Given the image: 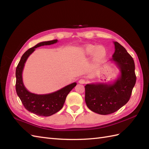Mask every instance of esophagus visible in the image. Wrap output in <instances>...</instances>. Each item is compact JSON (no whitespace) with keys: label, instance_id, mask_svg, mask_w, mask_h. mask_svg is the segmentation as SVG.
Wrapping results in <instances>:
<instances>
[{"label":"esophagus","instance_id":"1","mask_svg":"<svg viewBox=\"0 0 149 149\" xmlns=\"http://www.w3.org/2000/svg\"><path fill=\"white\" fill-rule=\"evenodd\" d=\"M86 82H87L86 79H83V78L79 79V83L80 84H86Z\"/></svg>","mask_w":149,"mask_h":149}]
</instances>
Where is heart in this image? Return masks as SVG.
I'll list each match as a JSON object with an SVG mask.
<instances>
[{
	"mask_svg": "<svg viewBox=\"0 0 149 149\" xmlns=\"http://www.w3.org/2000/svg\"><path fill=\"white\" fill-rule=\"evenodd\" d=\"M94 52V55L97 57H101L105 55L106 49L103 47H98L96 48V46L89 45L85 47L84 52L87 55H91Z\"/></svg>",
	"mask_w": 149,
	"mask_h": 149,
	"instance_id": "1",
	"label": "heart"
}]
</instances>
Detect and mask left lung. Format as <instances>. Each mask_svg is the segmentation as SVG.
<instances>
[{
	"mask_svg": "<svg viewBox=\"0 0 149 149\" xmlns=\"http://www.w3.org/2000/svg\"><path fill=\"white\" fill-rule=\"evenodd\" d=\"M112 60L121 71L120 77L113 84H97L85 86V101L90 110L101 115L114 113L130 100L136 82L132 57L118 42H114Z\"/></svg>",
	"mask_w": 149,
	"mask_h": 149,
	"instance_id": "left-lung-1",
	"label": "left lung"
}]
</instances>
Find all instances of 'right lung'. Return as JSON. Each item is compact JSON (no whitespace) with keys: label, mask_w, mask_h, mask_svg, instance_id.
Returning <instances> with one entry per match:
<instances>
[{"label":"right lung","mask_w":149,"mask_h":149,"mask_svg":"<svg viewBox=\"0 0 149 149\" xmlns=\"http://www.w3.org/2000/svg\"><path fill=\"white\" fill-rule=\"evenodd\" d=\"M57 41L58 40H53L41 42L29 48L22 55L15 71V89L18 96L26 110L40 116H49L59 111L64 105L67 95L76 85V83H73L55 93L38 95L29 92L23 84L22 71L29 55L35 51L36 48L43 45H49L56 43Z\"/></svg>","instance_id":"right-lung-1"}]
</instances>
